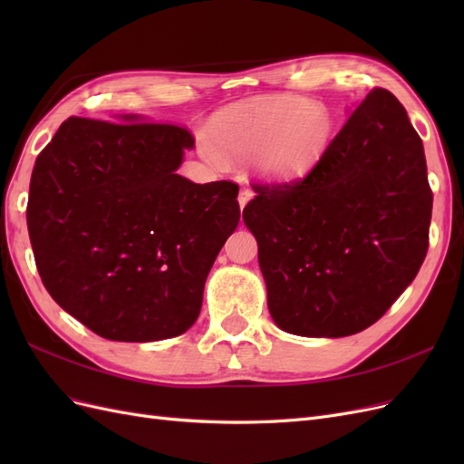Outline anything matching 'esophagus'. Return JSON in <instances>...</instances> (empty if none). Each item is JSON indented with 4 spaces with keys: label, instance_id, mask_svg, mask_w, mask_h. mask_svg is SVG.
<instances>
[{
    "label": "esophagus",
    "instance_id": "esophagus-1",
    "mask_svg": "<svg viewBox=\"0 0 464 464\" xmlns=\"http://www.w3.org/2000/svg\"><path fill=\"white\" fill-rule=\"evenodd\" d=\"M251 198H254V193H251V189L242 186L240 188V195H237V203H240V208H244Z\"/></svg>",
    "mask_w": 464,
    "mask_h": 464
}]
</instances>
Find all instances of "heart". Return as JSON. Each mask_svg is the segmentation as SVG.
<instances>
[{
	"instance_id": "obj_1",
	"label": "heart",
	"mask_w": 464,
	"mask_h": 464,
	"mask_svg": "<svg viewBox=\"0 0 464 464\" xmlns=\"http://www.w3.org/2000/svg\"><path fill=\"white\" fill-rule=\"evenodd\" d=\"M213 139L228 157L256 154L254 170L275 184L310 174L325 157L334 135L331 111L307 98H259L222 110L213 120ZM208 160L220 162L213 147Z\"/></svg>"
}]
</instances>
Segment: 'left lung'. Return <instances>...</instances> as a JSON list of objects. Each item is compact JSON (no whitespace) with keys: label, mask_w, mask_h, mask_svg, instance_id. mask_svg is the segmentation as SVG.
I'll use <instances>...</instances> for the list:
<instances>
[{"label":"left lung","mask_w":464,"mask_h":464,"mask_svg":"<svg viewBox=\"0 0 464 464\" xmlns=\"http://www.w3.org/2000/svg\"><path fill=\"white\" fill-rule=\"evenodd\" d=\"M244 208L266 305L298 336L339 339L382 317L428 251L433 195L404 106L373 89L302 179L254 186Z\"/></svg>","instance_id":"8db88e82"}]
</instances>
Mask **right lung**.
<instances>
[{"label": "right lung", "mask_w": 464, "mask_h": 464, "mask_svg": "<svg viewBox=\"0 0 464 464\" xmlns=\"http://www.w3.org/2000/svg\"><path fill=\"white\" fill-rule=\"evenodd\" d=\"M69 118L38 154L26 224L42 283L108 341L152 343L199 317L207 275L240 222L232 181L176 174L188 130Z\"/></svg>", "instance_id": "obj_1"}]
</instances>
